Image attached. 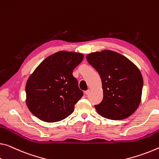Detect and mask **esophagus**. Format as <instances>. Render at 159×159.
<instances>
[{"instance_id":"34e87169","label":"esophagus","mask_w":159,"mask_h":159,"mask_svg":"<svg viewBox=\"0 0 159 159\" xmlns=\"http://www.w3.org/2000/svg\"><path fill=\"white\" fill-rule=\"evenodd\" d=\"M90 93V90H86V91H85V94L86 95H88Z\"/></svg>"}]
</instances>
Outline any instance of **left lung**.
Returning a JSON list of instances; mask_svg holds the SVG:
<instances>
[{"mask_svg": "<svg viewBox=\"0 0 159 159\" xmlns=\"http://www.w3.org/2000/svg\"><path fill=\"white\" fill-rule=\"evenodd\" d=\"M86 59L102 80L103 99L95 105L98 114L113 120L132 115L142 100L143 78L138 67L127 57L110 50L90 53Z\"/></svg>", "mask_w": 159, "mask_h": 159, "instance_id": "1", "label": "left lung"}]
</instances>
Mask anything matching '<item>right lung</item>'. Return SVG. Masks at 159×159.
Here are the masks:
<instances>
[{"label": "right lung", "instance_id": "obj_1", "mask_svg": "<svg viewBox=\"0 0 159 159\" xmlns=\"http://www.w3.org/2000/svg\"><path fill=\"white\" fill-rule=\"evenodd\" d=\"M84 54L60 51L40 63L27 80L26 104L32 114L47 122H59L74 111L84 95L72 73Z\"/></svg>", "mask_w": 159, "mask_h": 159}]
</instances>
